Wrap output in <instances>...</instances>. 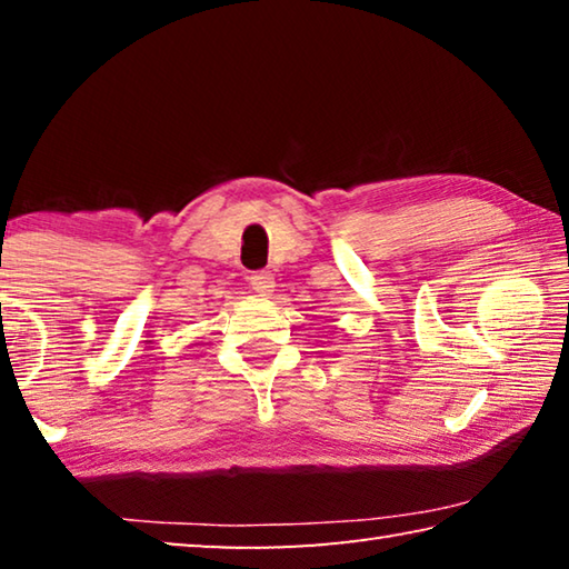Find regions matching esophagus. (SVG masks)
<instances>
[{"label": "esophagus", "mask_w": 569, "mask_h": 569, "mask_svg": "<svg viewBox=\"0 0 569 569\" xmlns=\"http://www.w3.org/2000/svg\"><path fill=\"white\" fill-rule=\"evenodd\" d=\"M250 286H253V291H256V293H261V296H271V293H273V288H276L273 273H268V271H258V273H253V276H250Z\"/></svg>", "instance_id": "1"}]
</instances>
